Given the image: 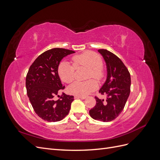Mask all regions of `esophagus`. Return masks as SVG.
Instances as JSON below:
<instances>
[{
	"instance_id": "obj_1",
	"label": "esophagus",
	"mask_w": 160,
	"mask_h": 160,
	"mask_svg": "<svg viewBox=\"0 0 160 160\" xmlns=\"http://www.w3.org/2000/svg\"><path fill=\"white\" fill-rule=\"evenodd\" d=\"M75 99L78 98V99H86V97L85 96H78V95H76L75 97Z\"/></svg>"
}]
</instances>
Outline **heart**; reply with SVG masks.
<instances>
[{
  "label": "heart",
  "instance_id": "b5f03b06",
  "mask_svg": "<svg viewBox=\"0 0 160 160\" xmlns=\"http://www.w3.org/2000/svg\"><path fill=\"white\" fill-rule=\"evenodd\" d=\"M75 67H85L89 69V77L101 79L103 77V61L99 55L91 51H86L72 57ZM58 74L60 79L67 83H70L75 78V67L69 62L61 61L58 66ZM98 88V83L94 80L85 82L76 81L68 88L69 93L78 96H86Z\"/></svg>",
  "mask_w": 160,
  "mask_h": 160
}]
</instances>
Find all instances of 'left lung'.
I'll use <instances>...</instances> for the list:
<instances>
[{
	"instance_id": "left-lung-1",
	"label": "left lung",
	"mask_w": 160,
	"mask_h": 160,
	"mask_svg": "<svg viewBox=\"0 0 160 160\" xmlns=\"http://www.w3.org/2000/svg\"><path fill=\"white\" fill-rule=\"evenodd\" d=\"M107 67V78L99 92L106 100L95 97L96 105L89 111L91 117L103 122H111L122 112L130 93L131 77L119 57L106 49H99Z\"/></svg>"
}]
</instances>
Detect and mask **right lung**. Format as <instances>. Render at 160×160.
Listing matches in <instances>:
<instances>
[{"label": "right lung", "mask_w": 160, "mask_h": 160, "mask_svg": "<svg viewBox=\"0 0 160 160\" xmlns=\"http://www.w3.org/2000/svg\"><path fill=\"white\" fill-rule=\"evenodd\" d=\"M75 52L61 48L49 49L38 56L28 69L27 95L34 111L43 120L59 122L69 112L73 96L62 93L59 99L54 98L65 89L58 74V66L64 57Z\"/></svg>", "instance_id": "obj_1"}]
</instances>
